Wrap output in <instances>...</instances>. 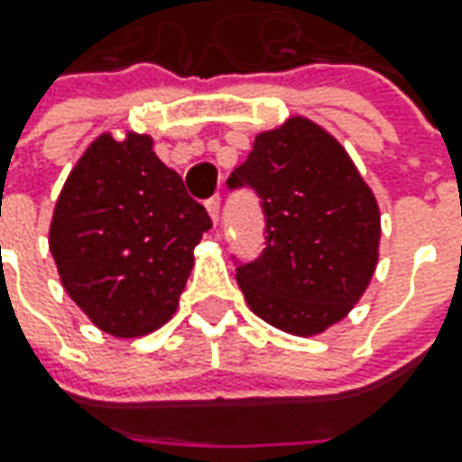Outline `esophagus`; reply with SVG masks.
I'll return each mask as SVG.
<instances>
[{
  "instance_id": "esophagus-1",
  "label": "esophagus",
  "mask_w": 462,
  "mask_h": 462,
  "mask_svg": "<svg viewBox=\"0 0 462 462\" xmlns=\"http://www.w3.org/2000/svg\"><path fill=\"white\" fill-rule=\"evenodd\" d=\"M205 208H208L210 218H213V221H218V210H221V198H218V195L208 198V200H205Z\"/></svg>"
}]
</instances>
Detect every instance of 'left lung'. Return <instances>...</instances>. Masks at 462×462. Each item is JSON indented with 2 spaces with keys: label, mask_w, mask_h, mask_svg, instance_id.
<instances>
[{
  "label": "left lung",
  "mask_w": 462,
  "mask_h": 462,
  "mask_svg": "<svg viewBox=\"0 0 462 462\" xmlns=\"http://www.w3.org/2000/svg\"><path fill=\"white\" fill-rule=\"evenodd\" d=\"M228 189L257 192L264 249L236 262L249 309L298 337L319 334L365 293L381 241L378 203L346 152L306 117L259 134Z\"/></svg>",
  "instance_id": "obj_1"
}]
</instances>
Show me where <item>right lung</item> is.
<instances>
[{
    "mask_svg": "<svg viewBox=\"0 0 462 462\" xmlns=\"http://www.w3.org/2000/svg\"><path fill=\"white\" fill-rule=\"evenodd\" d=\"M149 135H99L71 169L51 221L66 293L113 337H141L177 310L192 249L213 226Z\"/></svg>",
    "mask_w": 462,
    "mask_h": 462,
    "instance_id": "obj_1",
    "label": "right lung"
}]
</instances>
